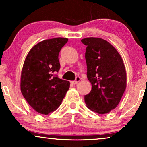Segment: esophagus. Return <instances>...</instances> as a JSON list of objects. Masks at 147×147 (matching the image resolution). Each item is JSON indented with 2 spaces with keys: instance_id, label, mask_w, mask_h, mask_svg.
<instances>
[{
  "instance_id": "esophagus-1",
  "label": "esophagus",
  "mask_w": 147,
  "mask_h": 147,
  "mask_svg": "<svg viewBox=\"0 0 147 147\" xmlns=\"http://www.w3.org/2000/svg\"><path fill=\"white\" fill-rule=\"evenodd\" d=\"M80 80H81V78H80V77H79V76H77V77L76 78V80H74V81H71V83L72 84H77L78 82L80 81Z\"/></svg>"
}]
</instances>
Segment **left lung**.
I'll list each match as a JSON object with an SVG mask.
<instances>
[{
    "label": "left lung",
    "instance_id": "8db88e82",
    "mask_svg": "<svg viewBox=\"0 0 147 147\" xmlns=\"http://www.w3.org/2000/svg\"><path fill=\"white\" fill-rule=\"evenodd\" d=\"M82 42L87 46V78L92 87L84 96V101L92 111L108 113L117 106L125 91L126 74L123 61L117 50L105 40L88 37Z\"/></svg>",
    "mask_w": 147,
    "mask_h": 147
}]
</instances>
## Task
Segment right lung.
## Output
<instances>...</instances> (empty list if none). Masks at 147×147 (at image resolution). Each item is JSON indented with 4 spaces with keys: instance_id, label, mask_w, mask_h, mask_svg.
Listing matches in <instances>:
<instances>
[{
    "instance_id": "right-lung-1",
    "label": "right lung",
    "mask_w": 147,
    "mask_h": 147,
    "mask_svg": "<svg viewBox=\"0 0 147 147\" xmlns=\"http://www.w3.org/2000/svg\"><path fill=\"white\" fill-rule=\"evenodd\" d=\"M67 38L44 40L30 50L21 72V90L28 104L42 114L60 106L69 88V82L58 78L59 54Z\"/></svg>"
}]
</instances>
